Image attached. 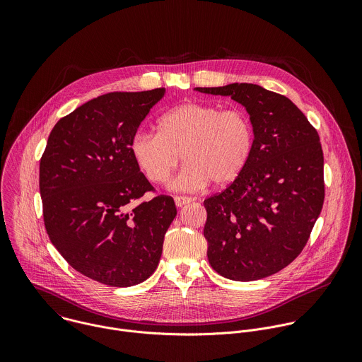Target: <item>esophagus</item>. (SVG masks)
Instances as JSON below:
<instances>
[{
  "label": "esophagus",
  "instance_id": "obj_1",
  "mask_svg": "<svg viewBox=\"0 0 362 362\" xmlns=\"http://www.w3.org/2000/svg\"><path fill=\"white\" fill-rule=\"evenodd\" d=\"M175 202H176L177 208H182V206H185V204L193 202V199L189 197V196H175Z\"/></svg>",
  "mask_w": 362,
  "mask_h": 362
}]
</instances>
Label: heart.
Wrapping results in <instances>:
<instances>
[{
    "label": "heart",
    "instance_id": "b5f03b06",
    "mask_svg": "<svg viewBox=\"0 0 362 362\" xmlns=\"http://www.w3.org/2000/svg\"><path fill=\"white\" fill-rule=\"evenodd\" d=\"M129 147L150 183H166L183 158L186 165L172 186L200 190L212 180L228 185L242 173L253 147V126L240 109L183 103L158 120V133L137 132Z\"/></svg>",
    "mask_w": 362,
    "mask_h": 362
}]
</instances>
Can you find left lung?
Instances as JSON below:
<instances>
[{
	"instance_id": "8db88e82",
	"label": "left lung",
	"mask_w": 362,
	"mask_h": 362,
	"mask_svg": "<svg viewBox=\"0 0 362 362\" xmlns=\"http://www.w3.org/2000/svg\"><path fill=\"white\" fill-rule=\"evenodd\" d=\"M196 90L240 103L255 134L242 173L203 202L209 264L233 281L271 276L302 252L322 209L318 132L288 97L261 86L233 83Z\"/></svg>"
}]
</instances>
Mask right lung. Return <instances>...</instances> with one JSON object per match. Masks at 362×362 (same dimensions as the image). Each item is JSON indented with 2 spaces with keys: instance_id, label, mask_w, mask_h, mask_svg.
<instances>
[{
  "instance_id": "obj_1",
  "label": "right lung",
  "mask_w": 362,
  "mask_h": 362,
  "mask_svg": "<svg viewBox=\"0 0 362 362\" xmlns=\"http://www.w3.org/2000/svg\"><path fill=\"white\" fill-rule=\"evenodd\" d=\"M165 88L115 91L93 98L51 130L40 160L47 235L71 268L126 288L156 271L165 233L177 215L136 166L130 140Z\"/></svg>"
}]
</instances>
